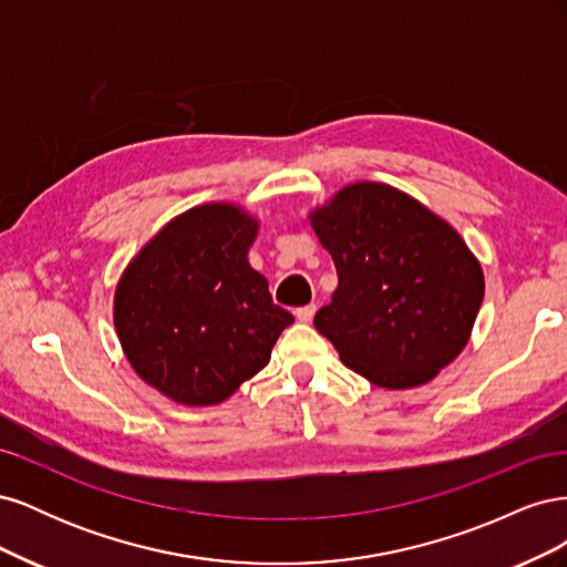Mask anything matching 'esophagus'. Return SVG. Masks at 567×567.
<instances>
[{
    "label": "esophagus",
    "instance_id": "1",
    "mask_svg": "<svg viewBox=\"0 0 567 567\" xmlns=\"http://www.w3.org/2000/svg\"><path fill=\"white\" fill-rule=\"evenodd\" d=\"M315 312H317V305H305V307H298V310H296V319H298V321H302V323H307V321H312Z\"/></svg>",
    "mask_w": 567,
    "mask_h": 567
}]
</instances>
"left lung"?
I'll return each mask as SVG.
<instances>
[{"instance_id": "left-lung-1", "label": "left lung", "mask_w": 567, "mask_h": 567, "mask_svg": "<svg viewBox=\"0 0 567 567\" xmlns=\"http://www.w3.org/2000/svg\"><path fill=\"white\" fill-rule=\"evenodd\" d=\"M338 288L315 326L340 362L388 390L433 381L461 354L485 296L458 231L400 188L342 186L310 213Z\"/></svg>"}]
</instances>
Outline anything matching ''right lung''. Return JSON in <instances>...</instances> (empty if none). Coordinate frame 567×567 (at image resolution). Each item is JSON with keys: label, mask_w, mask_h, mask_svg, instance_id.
Instances as JSON below:
<instances>
[{"label": "right lung", "mask_w": 567, "mask_h": 567, "mask_svg": "<svg viewBox=\"0 0 567 567\" xmlns=\"http://www.w3.org/2000/svg\"><path fill=\"white\" fill-rule=\"evenodd\" d=\"M257 229L234 203L196 205L167 221L117 281L113 321L127 362L177 404L231 398L293 323L248 262Z\"/></svg>", "instance_id": "1"}]
</instances>
